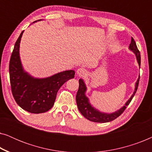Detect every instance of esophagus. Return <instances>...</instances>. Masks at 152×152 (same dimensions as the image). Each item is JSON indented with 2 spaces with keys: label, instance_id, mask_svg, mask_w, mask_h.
<instances>
[{
  "label": "esophagus",
  "instance_id": "34e87169",
  "mask_svg": "<svg viewBox=\"0 0 152 152\" xmlns=\"http://www.w3.org/2000/svg\"><path fill=\"white\" fill-rule=\"evenodd\" d=\"M76 73L79 77H83V76L86 75V73H87V71L84 69V68H78L77 70Z\"/></svg>",
  "mask_w": 152,
  "mask_h": 152
}]
</instances>
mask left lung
Instances as JSON below:
<instances>
[{"label":"left lung","mask_w":152,"mask_h":152,"mask_svg":"<svg viewBox=\"0 0 152 152\" xmlns=\"http://www.w3.org/2000/svg\"><path fill=\"white\" fill-rule=\"evenodd\" d=\"M130 50H132L133 53L135 54L136 57L137 61H138L139 66H140V51L138 50V48H137L136 43L135 42L134 39L132 37V41L129 47ZM139 80H140V75L139 77L136 82V85H135V90L134 92L133 93L132 96L128 101L125 103L124 106H123L121 109H120L118 111H116L113 113H103V112H100L98 110L95 109L91 104L89 102V99L88 97L86 96V84L82 79H80L79 80V89L76 95V102L79 111L80 113L84 115L86 119L92 122H99V123H104V122H109L111 121H113L115 119H116L118 117L121 115L123 113L124 110L126 109V106L129 104V103L132 101V99L134 97L135 93H136L137 89H138V84H139Z\"/></svg>","instance_id":"8db88e82"}]
</instances>
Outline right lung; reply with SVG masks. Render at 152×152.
<instances>
[{"label":"right lung","mask_w":152,"mask_h":152,"mask_svg":"<svg viewBox=\"0 0 152 152\" xmlns=\"http://www.w3.org/2000/svg\"><path fill=\"white\" fill-rule=\"evenodd\" d=\"M23 33V31L16 41L10 61L12 93L16 102L25 111L32 113H45L53 107L60 87L68 80L74 78L75 71L65 70L41 79L34 78L29 75L23 68L19 55Z\"/></svg>","instance_id":"right-lung-1"}]
</instances>
